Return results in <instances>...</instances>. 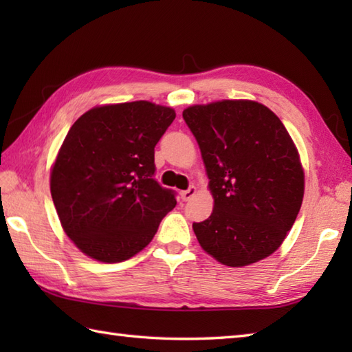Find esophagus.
I'll list each match as a JSON object with an SVG mask.
<instances>
[{
    "mask_svg": "<svg viewBox=\"0 0 352 352\" xmlns=\"http://www.w3.org/2000/svg\"><path fill=\"white\" fill-rule=\"evenodd\" d=\"M195 193H197V188H195V186H190L189 189L180 192V197H182L183 201H189V199L195 197Z\"/></svg>",
    "mask_w": 352,
    "mask_h": 352,
    "instance_id": "34e87169",
    "label": "esophagus"
}]
</instances>
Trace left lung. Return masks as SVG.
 <instances>
[{
	"mask_svg": "<svg viewBox=\"0 0 352 352\" xmlns=\"http://www.w3.org/2000/svg\"><path fill=\"white\" fill-rule=\"evenodd\" d=\"M183 119L195 136L214 198L210 218L193 222L199 245L222 265L271 256L294 226L304 170L274 111L246 100L192 106Z\"/></svg>",
	"mask_w": 352,
	"mask_h": 352,
	"instance_id": "obj_1",
	"label": "left lung"
}]
</instances>
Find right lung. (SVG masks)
I'll return each mask as SVG.
<instances>
[{"label":"right lung","mask_w":352,"mask_h":352,"mask_svg":"<svg viewBox=\"0 0 352 352\" xmlns=\"http://www.w3.org/2000/svg\"><path fill=\"white\" fill-rule=\"evenodd\" d=\"M174 119L169 107L134 101L95 107L71 126L51 170V197L86 256L129 260L175 207V192L154 178V148Z\"/></svg>","instance_id":"add662e5"}]
</instances>
